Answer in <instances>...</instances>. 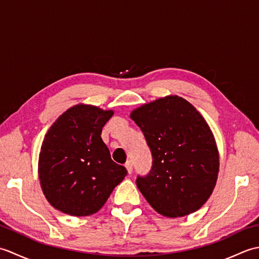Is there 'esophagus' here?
Masks as SVG:
<instances>
[{"mask_svg": "<svg viewBox=\"0 0 259 259\" xmlns=\"http://www.w3.org/2000/svg\"><path fill=\"white\" fill-rule=\"evenodd\" d=\"M124 166H125L126 170H128V174H131V172H133V163H131V161H129V160L126 161Z\"/></svg>", "mask_w": 259, "mask_h": 259, "instance_id": "34e87169", "label": "esophagus"}]
</instances>
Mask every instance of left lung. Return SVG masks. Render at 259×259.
Returning a JSON list of instances; mask_svg holds the SVG:
<instances>
[{"mask_svg":"<svg viewBox=\"0 0 259 259\" xmlns=\"http://www.w3.org/2000/svg\"><path fill=\"white\" fill-rule=\"evenodd\" d=\"M131 119L152 157L150 171L136 180L141 194L166 217L198 210L210 197L219 170L217 146L205 119L177 96L136 109Z\"/></svg>","mask_w":259,"mask_h":259,"instance_id":"left-lung-1","label":"left lung"}]
</instances>
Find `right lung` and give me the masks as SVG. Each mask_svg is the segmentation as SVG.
<instances>
[{
    "instance_id": "add662e5",
    "label": "right lung",
    "mask_w": 259,
    "mask_h": 259,
    "mask_svg": "<svg viewBox=\"0 0 259 259\" xmlns=\"http://www.w3.org/2000/svg\"><path fill=\"white\" fill-rule=\"evenodd\" d=\"M113 111L79 104L49 129L38 159V178L48 201L71 216L100 210L126 176L101 138Z\"/></svg>"
}]
</instances>
